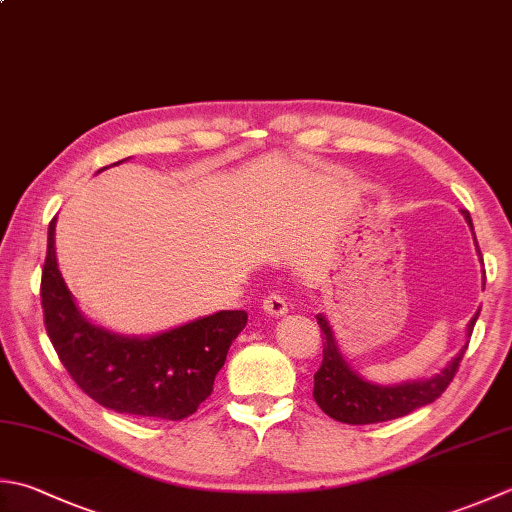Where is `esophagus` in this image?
<instances>
[{"label": "esophagus", "mask_w": 512, "mask_h": 512, "mask_svg": "<svg viewBox=\"0 0 512 512\" xmlns=\"http://www.w3.org/2000/svg\"><path fill=\"white\" fill-rule=\"evenodd\" d=\"M262 308H264V313H266V315L282 317V315H286L288 302H286V299H284L282 295H279V293H268V295L264 297Z\"/></svg>", "instance_id": "34e87169"}]
</instances>
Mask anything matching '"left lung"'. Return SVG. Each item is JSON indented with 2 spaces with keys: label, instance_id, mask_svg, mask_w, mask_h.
I'll return each instance as SVG.
<instances>
[{
  "label": "left lung",
  "instance_id": "1",
  "mask_svg": "<svg viewBox=\"0 0 512 512\" xmlns=\"http://www.w3.org/2000/svg\"><path fill=\"white\" fill-rule=\"evenodd\" d=\"M462 213L470 224L468 210H462ZM479 255H482V250H479ZM477 317H479V310L468 324V342H470V335H473ZM317 324L322 328V335H324L322 337L324 359H322V366H319V370L315 373L313 397L317 406L322 408L328 417H333L335 422L350 424V426L390 422V419L404 417L417 408L433 404L435 399L448 388V384L453 382L459 362H462V357L468 348V342H466V346L459 350L453 362H450L442 373L435 375L433 379H426V382H410V384H399V386H375V384L364 382L362 377L355 375L353 370L348 368L342 355H339L333 333H330V326L326 324V319L322 315H317Z\"/></svg>",
  "mask_w": 512,
  "mask_h": 512
}]
</instances>
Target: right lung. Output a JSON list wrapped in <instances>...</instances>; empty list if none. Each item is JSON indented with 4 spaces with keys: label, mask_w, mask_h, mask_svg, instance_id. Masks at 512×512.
Listing matches in <instances>:
<instances>
[{
    "label": "right lung",
    "mask_w": 512,
    "mask_h": 512,
    "mask_svg": "<svg viewBox=\"0 0 512 512\" xmlns=\"http://www.w3.org/2000/svg\"><path fill=\"white\" fill-rule=\"evenodd\" d=\"M39 295L59 362L90 399L117 413L168 422H182L210 397L228 348L248 319L246 310H222L148 339L93 326L79 315L57 268L55 219L48 226Z\"/></svg>",
    "instance_id": "1"
}]
</instances>
